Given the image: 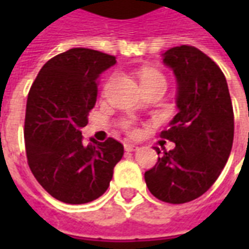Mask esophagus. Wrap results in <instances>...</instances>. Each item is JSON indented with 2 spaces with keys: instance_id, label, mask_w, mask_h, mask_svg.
I'll return each instance as SVG.
<instances>
[{
  "instance_id": "34e87169",
  "label": "esophagus",
  "mask_w": 249,
  "mask_h": 249,
  "mask_svg": "<svg viewBox=\"0 0 249 249\" xmlns=\"http://www.w3.org/2000/svg\"><path fill=\"white\" fill-rule=\"evenodd\" d=\"M124 149L126 152H135L137 151V146L135 144H124Z\"/></svg>"
}]
</instances>
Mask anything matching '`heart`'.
I'll return each mask as SVG.
<instances>
[{"mask_svg":"<svg viewBox=\"0 0 249 249\" xmlns=\"http://www.w3.org/2000/svg\"><path fill=\"white\" fill-rule=\"evenodd\" d=\"M140 81L141 85L142 84H146V82H152V81H165L162 74H160L157 71H153V69H146V71H142L140 74ZM126 129H129L132 133H135V130L130 128L129 124L125 125Z\"/></svg>","mask_w":249,"mask_h":249,"instance_id":"heart-1","label":"heart"}]
</instances>
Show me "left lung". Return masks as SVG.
I'll return each instance as SVG.
<instances>
[{
	"instance_id": "1",
	"label": "left lung",
	"mask_w": 249,
	"mask_h": 249,
	"mask_svg": "<svg viewBox=\"0 0 249 249\" xmlns=\"http://www.w3.org/2000/svg\"><path fill=\"white\" fill-rule=\"evenodd\" d=\"M176 77L178 113L161 136L175 142L145 172L151 193L161 201L183 204L200 197L217 180L233 142V109L219 66L193 46L162 53ZM160 153V152H157Z\"/></svg>"
}]
</instances>
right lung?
<instances>
[{"label": "right lung", "mask_w": 249, "mask_h": 249, "mask_svg": "<svg viewBox=\"0 0 249 249\" xmlns=\"http://www.w3.org/2000/svg\"><path fill=\"white\" fill-rule=\"evenodd\" d=\"M116 57L73 48L51 58L30 88L25 148L32 173L46 192L66 204H85L108 189L121 142L84 145L81 129L97 100V80Z\"/></svg>", "instance_id": "obj_1"}]
</instances>
